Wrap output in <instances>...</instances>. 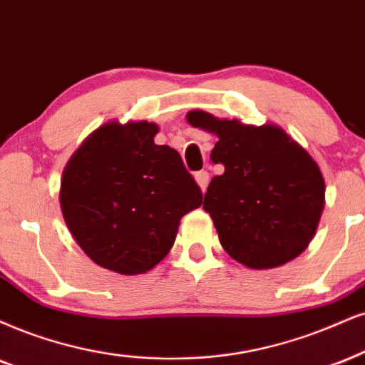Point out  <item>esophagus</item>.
<instances>
[{"label":"esophagus","mask_w":365,"mask_h":365,"mask_svg":"<svg viewBox=\"0 0 365 365\" xmlns=\"http://www.w3.org/2000/svg\"><path fill=\"white\" fill-rule=\"evenodd\" d=\"M195 179L196 182L200 184L201 191H206V187H208V182H210V173L208 170H197V173L195 174Z\"/></svg>","instance_id":"obj_1"}]
</instances>
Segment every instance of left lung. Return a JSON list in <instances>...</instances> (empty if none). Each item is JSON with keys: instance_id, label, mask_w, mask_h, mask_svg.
<instances>
[{"instance_id": "1", "label": "left lung", "mask_w": 365, "mask_h": 365, "mask_svg": "<svg viewBox=\"0 0 365 365\" xmlns=\"http://www.w3.org/2000/svg\"><path fill=\"white\" fill-rule=\"evenodd\" d=\"M187 121L218 137L211 160L225 170L211 179L203 208L228 255L250 269L277 267L298 257L325 206L317 162L272 125L254 127L197 110L187 113Z\"/></svg>"}]
</instances>
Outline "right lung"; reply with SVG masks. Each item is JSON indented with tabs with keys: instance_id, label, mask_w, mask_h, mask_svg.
<instances>
[{
	"instance_id": "right-lung-1",
	"label": "right lung",
	"mask_w": 365,
	"mask_h": 365,
	"mask_svg": "<svg viewBox=\"0 0 365 365\" xmlns=\"http://www.w3.org/2000/svg\"><path fill=\"white\" fill-rule=\"evenodd\" d=\"M157 125L106 123L66 165L61 208L67 228L93 262L142 274L173 249L179 220L203 192L169 145H155Z\"/></svg>"
}]
</instances>
